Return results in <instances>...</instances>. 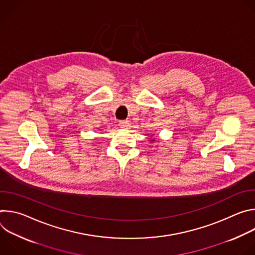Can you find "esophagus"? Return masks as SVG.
<instances>
[{
  "mask_svg": "<svg viewBox=\"0 0 255 255\" xmlns=\"http://www.w3.org/2000/svg\"><path fill=\"white\" fill-rule=\"evenodd\" d=\"M119 126L121 127V128H124V129H128V128H130V122L128 121V120H123V121H120L119 122Z\"/></svg>",
  "mask_w": 255,
  "mask_h": 255,
  "instance_id": "esophagus-1",
  "label": "esophagus"
}]
</instances>
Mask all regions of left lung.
<instances>
[{
    "mask_svg": "<svg viewBox=\"0 0 255 255\" xmlns=\"http://www.w3.org/2000/svg\"><path fill=\"white\" fill-rule=\"evenodd\" d=\"M150 140V142H154L155 141V138H151V139H149Z\"/></svg>",
    "mask_w": 255,
    "mask_h": 255,
    "instance_id": "8db88e82",
    "label": "left lung"
}]
</instances>
